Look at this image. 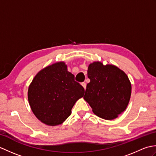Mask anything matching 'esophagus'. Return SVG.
Segmentation results:
<instances>
[{
    "label": "esophagus",
    "mask_w": 156,
    "mask_h": 156,
    "mask_svg": "<svg viewBox=\"0 0 156 156\" xmlns=\"http://www.w3.org/2000/svg\"><path fill=\"white\" fill-rule=\"evenodd\" d=\"M81 85L82 86V87H83V88L86 90V88H87V84H86L85 82H82Z\"/></svg>",
    "instance_id": "1"
}]
</instances>
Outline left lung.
Masks as SVG:
<instances>
[{
	"mask_svg": "<svg viewBox=\"0 0 156 156\" xmlns=\"http://www.w3.org/2000/svg\"><path fill=\"white\" fill-rule=\"evenodd\" d=\"M84 99L92 112L106 120H112L125 111L130 101L131 84L127 75L116 66L101 62L89 64Z\"/></svg>",
	"mask_w": 156,
	"mask_h": 156,
	"instance_id": "obj_1",
	"label": "left lung"
}]
</instances>
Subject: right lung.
Wrapping results in <instances>:
<instances>
[{
	"instance_id": "1",
	"label": "right lung",
	"mask_w": 156,
	"mask_h": 156,
	"mask_svg": "<svg viewBox=\"0 0 156 156\" xmlns=\"http://www.w3.org/2000/svg\"><path fill=\"white\" fill-rule=\"evenodd\" d=\"M84 89L74 80L64 62L54 63L35 75L28 88V101L39 121L47 125L63 123L72 113Z\"/></svg>"
}]
</instances>
